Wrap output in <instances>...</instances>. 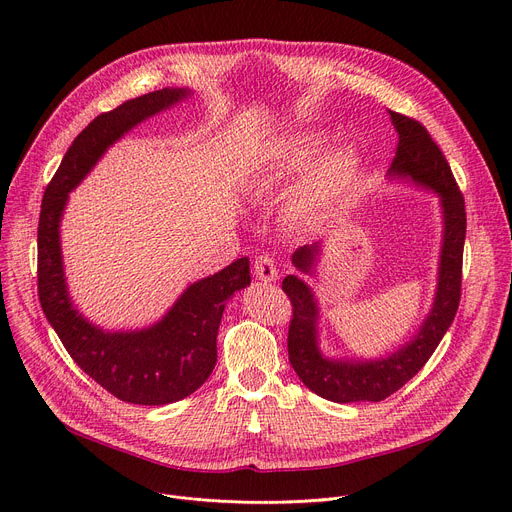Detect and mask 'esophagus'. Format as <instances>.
Returning <instances> with one entry per match:
<instances>
[{"instance_id":"34e87169","label":"esophagus","mask_w":512,"mask_h":512,"mask_svg":"<svg viewBox=\"0 0 512 512\" xmlns=\"http://www.w3.org/2000/svg\"><path fill=\"white\" fill-rule=\"evenodd\" d=\"M253 273H255L257 280H261V282H275L277 280V267H275V263L269 255L255 257Z\"/></svg>"}]
</instances>
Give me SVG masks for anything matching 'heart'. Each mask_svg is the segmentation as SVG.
I'll list each match as a JSON object with an SVG mask.
<instances>
[{"mask_svg":"<svg viewBox=\"0 0 512 512\" xmlns=\"http://www.w3.org/2000/svg\"><path fill=\"white\" fill-rule=\"evenodd\" d=\"M316 141L310 136H296L275 155L277 175H292L300 171L314 155ZM357 175V159L349 149H337L324 157L312 171L304 194L296 206V214L304 220L316 218L324 208L343 198Z\"/></svg>","mask_w":512,"mask_h":512,"instance_id":"heart-1","label":"heart"}]
</instances>
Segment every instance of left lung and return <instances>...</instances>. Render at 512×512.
Returning <instances> with one entry per match:
<instances>
[{
    "instance_id": "8db88e82",
    "label": "left lung",
    "mask_w": 512,
    "mask_h": 512,
    "mask_svg": "<svg viewBox=\"0 0 512 512\" xmlns=\"http://www.w3.org/2000/svg\"><path fill=\"white\" fill-rule=\"evenodd\" d=\"M398 132L396 155L390 167L394 175H408L433 188L443 202L445 239L441 249L439 288L433 310L423 329L396 353L376 361L324 359L316 347V304L308 286L296 275H286L282 290L292 304L288 329V355L298 378L314 394L333 402H380L398 392L429 361L455 318L461 298L463 241H466V202L451 167L429 130L410 116L388 110ZM316 245L300 247L292 263L310 271Z\"/></svg>"
}]
</instances>
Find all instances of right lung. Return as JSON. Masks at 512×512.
Segmentation results:
<instances>
[{
    "mask_svg": "<svg viewBox=\"0 0 512 512\" xmlns=\"http://www.w3.org/2000/svg\"><path fill=\"white\" fill-rule=\"evenodd\" d=\"M188 96L159 89L126 100L91 120L67 149L42 196L38 218V300L71 359L104 390L124 402L159 406L196 392L216 365V335L226 300L251 284L249 259L192 284L151 329L104 333L71 306L63 277L59 220L67 194L102 153L134 124Z\"/></svg>",
    "mask_w": 512,
    "mask_h": 512,
    "instance_id": "1",
    "label": "right lung"
}]
</instances>
